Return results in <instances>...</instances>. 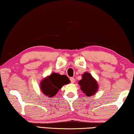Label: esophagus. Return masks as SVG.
<instances>
[{
  "label": "esophagus",
  "instance_id": "34e87169",
  "mask_svg": "<svg viewBox=\"0 0 134 134\" xmlns=\"http://www.w3.org/2000/svg\"><path fill=\"white\" fill-rule=\"evenodd\" d=\"M70 82L71 83H74L75 82V78L74 77H70Z\"/></svg>",
  "mask_w": 134,
  "mask_h": 134
}]
</instances>
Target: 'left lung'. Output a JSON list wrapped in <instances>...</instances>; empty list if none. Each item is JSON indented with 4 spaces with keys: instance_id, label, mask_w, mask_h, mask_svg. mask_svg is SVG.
<instances>
[{
    "instance_id": "left-lung-1",
    "label": "left lung",
    "mask_w": 134,
    "mask_h": 134,
    "mask_svg": "<svg viewBox=\"0 0 134 134\" xmlns=\"http://www.w3.org/2000/svg\"><path fill=\"white\" fill-rule=\"evenodd\" d=\"M79 84L82 91L88 97L95 94L98 89L96 81L88 73L83 74L82 79L79 81Z\"/></svg>"
}]
</instances>
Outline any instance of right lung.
<instances>
[{
	"label": "right lung",
	"mask_w": 134,
	"mask_h": 134,
	"mask_svg": "<svg viewBox=\"0 0 134 134\" xmlns=\"http://www.w3.org/2000/svg\"><path fill=\"white\" fill-rule=\"evenodd\" d=\"M69 82L70 80L67 76L53 73L41 81V90L48 97H52L64 85Z\"/></svg>",
	"instance_id": "obj_1"
}]
</instances>
